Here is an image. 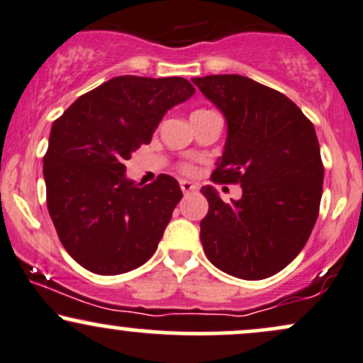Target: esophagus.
I'll return each instance as SVG.
<instances>
[{
    "mask_svg": "<svg viewBox=\"0 0 363 363\" xmlns=\"http://www.w3.org/2000/svg\"><path fill=\"white\" fill-rule=\"evenodd\" d=\"M181 189H182V193L187 194V193H193V191L198 189V186L193 184V182H189V181H181Z\"/></svg>",
    "mask_w": 363,
    "mask_h": 363,
    "instance_id": "34e87169",
    "label": "esophagus"
}]
</instances>
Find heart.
<instances>
[{"instance_id": "heart-1", "label": "heart", "mask_w": 363, "mask_h": 363, "mask_svg": "<svg viewBox=\"0 0 363 363\" xmlns=\"http://www.w3.org/2000/svg\"><path fill=\"white\" fill-rule=\"evenodd\" d=\"M199 112H208V111L206 109H198V111H194L193 114H199ZM179 172L184 174V176H194V174H196L194 164H191V162H182V164H179Z\"/></svg>"}]
</instances>
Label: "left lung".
Returning a JSON list of instances; mask_svg holds the SVG:
<instances>
[{"instance_id":"8db88e82","label":"left lung","mask_w":363,"mask_h":363,"mask_svg":"<svg viewBox=\"0 0 363 363\" xmlns=\"http://www.w3.org/2000/svg\"><path fill=\"white\" fill-rule=\"evenodd\" d=\"M193 83L223 112L227 143L211 174L216 184H240L225 203L203 187L206 257L223 273L262 280L281 272L309 239L319 215L324 165L314 124L278 90L240 74H210Z\"/></svg>"}]
</instances>
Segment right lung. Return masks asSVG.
I'll list each match as a JSON object with an SVG mask.
<instances>
[{
    "mask_svg": "<svg viewBox=\"0 0 363 363\" xmlns=\"http://www.w3.org/2000/svg\"><path fill=\"white\" fill-rule=\"evenodd\" d=\"M194 91L186 78L124 74L86 91L54 121L44 155L48 210L62 247L89 272L128 273L157 251L182 191L167 174L135 184L124 162Z\"/></svg>",
    "mask_w": 363,
    "mask_h": 363,
    "instance_id": "1",
    "label": "right lung"
}]
</instances>
